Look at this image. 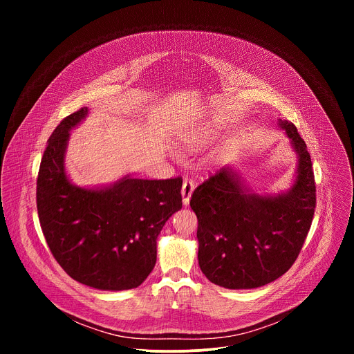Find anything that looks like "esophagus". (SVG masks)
<instances>
[{
    "mask_svg": "<svg viewBox=\"0 0 354 354\" xmlns=\"http://www.w3.org/2000/svg\"><path fill=\"white\" fill-rule=\"evenodd\" d=\"M193 189H194V182L192 179H185L183 185H182V201L185 206L189 205V200L192 197Z\"/></svg>",
    "mask_w": 354,
    "mask_h": 354,
    "instance_id": "1",
    "label": "esophagus"
}]
</instances>
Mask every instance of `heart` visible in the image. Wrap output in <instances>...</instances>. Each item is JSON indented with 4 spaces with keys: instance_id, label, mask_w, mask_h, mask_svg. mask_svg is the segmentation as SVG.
Here are the masks:
<instances>
[{
    "instance_id": "b5f03b06",
    "label": "heart",
    "mask_w": 354,
    "mask_h": 354,
    "mask_svg": "<svg viewBox=\"0 0 354 354\" xmlns=\"http://www.w3.org/2000/svg\"><path fill=\"white\" fill-rule=\"evenodd\" d=\"M189 141H190V140H189Z\"/></svg>"
}]
</instances>
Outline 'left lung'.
<instances>
[{
  "mask_svg": "<svg viewBox=\"0 0 354 354\" xmlns=\"http://www.w3.org/2000/svg\"><path fill=\"white\" fill-rule=\"evenodd\" d=\"M279 126L298 156L288 192L257 194L225 167L192 194L198 266L217 286L246 290L274 281L292 266L311 228L317 205L311 157L291 122L279 120Z\"/></svg>",
  "mask_w": 354,
  "mask_h": 354,
  "instance_id": "left-lung-1",
  "label": "left lung"
}]
</instances>
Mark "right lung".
<instances>
[{"label": "right lung", "mask_w": 354, "mask_h": 354, "mask_svg": "<svg viewBox=\"0 0 354 354\" xmlns=\"http://www.w3.org/2000/svg\"><path fill=\"white\" fill-rule=\"evenodd\" d=\"M88 115L81 108L62 120L47 141L36 187L37 214L57 263L74 280L120 291L138 287L157 262V238L182 209V178L124 176L105 187L70 182L64 157L70 130Z\"/></svg>", "instance_id": "1"}]
</instances>
